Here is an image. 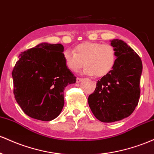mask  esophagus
Listing matches in <instances>:
<instances>
[{
    "mask_svg": "<svg viewBox=\"0 0 154 154\" xmlns=\"http://www.w3.org/2000/svg\"><path fill=\"white\" fill-rule=\"evenodd\" d=\"M82 80H83V79H82V78H77L76 82H77V83H80L81 82H82Z\"/></svg>",
    "mask_w": 154,
    "mask_h": 154,
    "instance_id": "esophagus-1",
    "label": "esophagus"
}]
</instances>
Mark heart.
<instances>
[{
	"instance_id": "obj_1",
	"label": "heart",
	"mask_w": 154,
	"mask_h": 154,
	"mask_svg": "<svg viewBox=\"0 0 154 154\" xmlns=\"http://www.w3.org/2000/svg\"><path fill=\"white\" fill-rule=\"evenodd\" d=\"M67 68L77 72L84 65V73L101 78L108 75L114 68L117 60L116 51L110 44L85 42L78 45L74 52L67 50L63 54Z\"/></svg>"
}]
</instances>
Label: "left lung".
<instances>
[{"mask_svg": "<svg viewBox=\"0 0 154 154\" xmlns=\"http://www.w3.org/2000/svg\"><path fill=\"white\" fill-rule=\"evenodd\" d=\"M110 45L116 51L117 60L112 71L97 83L88 98L94 116L105 123L120 121L133 113L140 95L141 59L122 40L113 39Z\"/></svg>", "mask_w": 154, "mask_h": 154, "instance_id": "8db88e82", "label": "left lung"}]
</instances>
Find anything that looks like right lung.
Instances as JSON below:
<instances>
[{"instance_id": "1", "label": "right lung", "mask_w": 154, "mask_h": 154, "mask_svg": "<svg viewBox=\"0 0 154 154\" xmlns=\"http://www.w3.org/2000/svg\"><path fill=\"white\" fill-rule=\"evenodd\" d=\"M64 46L41 43L19 55L12 71L14 94L28 116L49 122L63 110L64 89L75 84L74 76L65 66Z\"/></svg>"}]
</instances>
